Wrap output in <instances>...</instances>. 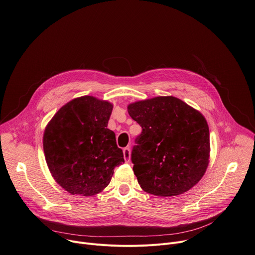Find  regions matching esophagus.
Returning a JSON list of instances; mask_svg holds the SVG:
<instances>
[{
    "mask_svg": "<svg viewBox=\"0 0 255 255\" xmlns=\"http://www.w3.org/2000/svg\"><path fill=\"white\" fill-rule=\"evenodd\" d=\"M124 158L127 162L129 161V159H130V147L129 146L124 148Z\"/></svg>",
    "mask_w": 255,
    "mask_h": 255,
    "instance_id": "1",
    "label": "esophagus"
}]
</instances>
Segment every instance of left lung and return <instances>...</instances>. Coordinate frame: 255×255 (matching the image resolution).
Wrapping results in <instances>:
<instances>
[{
	"instance_id": "obj_1",
	"label": "left lung",
	"mask_w": 255,
	"mask_h": 255,
	"mask_svg": "<svg viewBox=\"0 0 255 255\" xmlns=\"http://www.w3.org/2000/svg\"><path fill=\"white\" fill-rule=\"evenodd\" d=\"M142 128L131 151L140 187L174 196L194 186L209 158V129L203 116L173 97H157L128 107Z\"/></svg>"
}]
</instances>
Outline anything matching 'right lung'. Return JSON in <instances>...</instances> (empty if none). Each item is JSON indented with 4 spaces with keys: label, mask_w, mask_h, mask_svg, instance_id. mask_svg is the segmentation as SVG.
<instances>
[{
    "label": "right lung",
    "mask_w": 255,
    "mask_h": 255,
    "mask_svg": "<svg viewBox=\"0 0 255 255\" xmlns=\"http://www.w3.org/2000/svg\"><path fill=\"white\" fill-rule=\"evenodd\" d=\"M113 105L86 96L65 105L44 133V152L56 181L72 194L90 196L110 183L125 162L108 128Z\"/></svg>",
    "instance_id": "obj_1"
}]
</instances>
